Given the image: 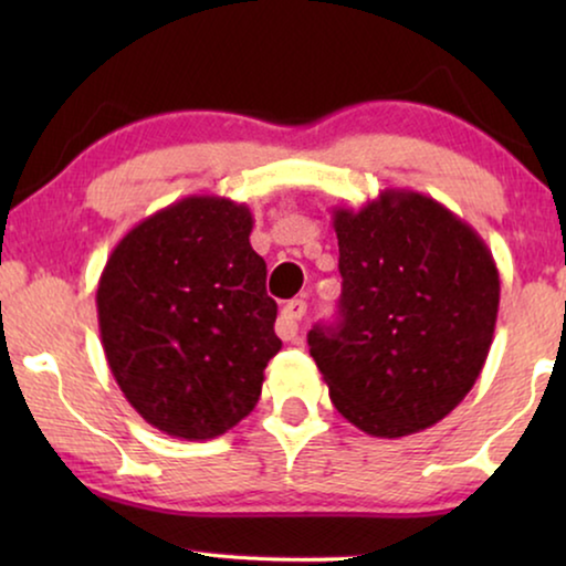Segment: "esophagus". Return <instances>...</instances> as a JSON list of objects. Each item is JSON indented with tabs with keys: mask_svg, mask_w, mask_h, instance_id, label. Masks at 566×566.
Returning <instances> with one entry per match:
<instances>
[{
	"mask_svg": "<svg viewBox=\"0 0 566 566\" xmlns=\"http://www.w3.org/2000/svg\"><path fill=\"white\" fill-rule=\"evenodd\" d=\"M306 316V301L293 298L281 308V316H277L275 332L281 339H289V343H298L301 339V319Z\"/></svg>",
	"mask_w": 566,
	"mask_h": 566,
	"instance_id": "34e87169",
	"label": "esophagus"
}]
</instances>
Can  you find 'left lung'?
Masks as SVG:
<instances>
[{"label": "left lung", "instance_id": "left-lung-1", "mask_svg": "<svg viewBox=\"0 0 566 566\" xmlns=\"http://www.w3.org/2000/svg\"><path fill=\"white\" fill-rule=\"evenodd\" d=\"M337 324L308 353L337 412L374 438L428 430L482 374L500 306L484 239L443 203L386 188L358 211L335 208Z\"/></svg>", "mask_w": 566, "mask_h": 566}]
</instances>
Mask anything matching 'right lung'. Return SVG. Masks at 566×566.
I'll return each mask as SVG.
<instances>
[{
  "mask_svg": "<svg viewBox=\"0 0 566 566\" xmlns=\"http://www.w3.org/2000/svg\"><path fill=\"white\" fill-rule=\"evenodd\" d=\"M252 213L190 196L136 223L97 283L105 358L123 397L151 428L211 440L258 405L281 350Z\"/></svg>",
  "mask_w": 566,
  "mask_h": 566,
  "instance_id": "obj_1",
  "label": "right lung"
}]
</instances>
